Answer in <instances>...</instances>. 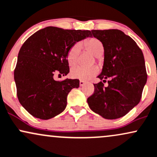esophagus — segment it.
Here are the masks:
<instances>
[{"label":"esophagus","instance_id":"34e87169","mask_svg":"<svg viewBox=\"0 0 157 157\" xmlns=\"http://www.w3.org/2000/svg\"><path fill=\"white\" fill-rule=\"evenodd\" d=\"M85 82H84V81L81 80L80 82H79V84H80V86H83L84 85H85Z\"/></svg>","mask_w":157,"mask_h":157}]
</instances>
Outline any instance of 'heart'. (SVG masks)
<instances>
[{
  "mask_svg": "<svg viewBox=\"0 0 157 157\" xmlns=\"http://www.w3.org/2000/svg\"><path fill=\"white\" fill-rule=\"evenodd\" d=\"M84 45L88 51L96 57L101 56L104 53V48L102 43L95 38H90L84 42ZM80 44L76 43L72 46L67 53V62L70 66L73 67L78 62V55L80 52ZM98 72V69L95 66L90 67H77L71 71V75L73 78L81 79V80H88L95 75Z\"/></svg>",
  "mask_w": 157,
  "mask_h": 157,
  "instance_id": "heart-1",
  "label": "heart"
}]
</instances>
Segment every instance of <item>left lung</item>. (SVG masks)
<instances>
[{"instance_id":"left-lung-1","label":"left lung","mask_w":157,"mask_h":157,"mask_svg":"<svg viewBox=\"0 0 157 157\" xmlns=\"http://www.w3.org/2000/svg\"><path fill=\"white\" fill-rule=\"evenodd\" d=\"M102 42L104 59L98 78L103 82L94 84L95 91L87 98L90 108L105 119L126 115L139 104L147 82L145 59L135 41L118 29L92 30ZM108 78V86L102 82Z\"/></svg>"}]
</instances>
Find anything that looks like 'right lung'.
I'll use <instances>...</instances> for the list:
<instances>
[{
	"mask_svg": "<svg viewBox=\"0 0 157 157\" xmlns=\"http://www.w3.org/2000/svg\"><path fill=\"white\" fill-rule=\"evenodd\" d=\"M91 36L89 30L48 26L24 42L18 53L14 78L18 100L29 113L48 120L65 109L68 93L79 87V80L59 82L54 75L64 76L69 73L68 51L77 42Z\"/></svg>",
	"mask_w": 157,
	"mask_h": 157,
	"instance_id": "1",
	"label": "right lung"
}]
</instances>
